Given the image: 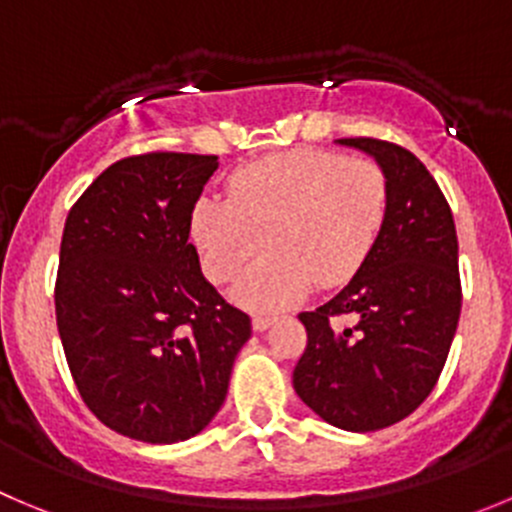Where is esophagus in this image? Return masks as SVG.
<instances>
[{"mask_svg": "<svg viewBox=\"0 0 512 512\" xmlns=\"http://www.w3.org/2000/svg\"><path fill=\"white\" fill-rule=\"evenodd\" d=\"M274 321H276V314H256L251 319L253 332H266V329H269V326L274 324Z\"/></svg>", "mask_w": 512, "mask_h": 512, "instance_id": "34e87169", "label": "esophagus"}]
</instances>
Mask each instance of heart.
<instances>
[{
    "instance_id": "heart-1",
    "label": "heart",
    "mask_w": 512,
    "mask_h": 512,
    "mask_svg": "<svg viewBox=\"0 0 512 512\" xmlns=\"http://www.w3.org/2000/svg\"><path fill=\"white\" fill-rule=\"evenodd\" d=\"M387 216V178L369 158L301 148L243 165L228 198L193 206L191 236L213 284L236 279L261 246L269 253L233 289L246 309H279L311 286L352 279Z\"/></svg>"
}]
</instances>
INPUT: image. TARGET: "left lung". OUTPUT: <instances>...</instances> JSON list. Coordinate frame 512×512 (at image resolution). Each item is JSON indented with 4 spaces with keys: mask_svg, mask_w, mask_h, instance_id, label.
<instances>
[{
    "mask_svg": "<svg viewBox=\"0 0 512 512\" xmlns=\"http://www.w3.org/2000/svg\"><path fill=\"white\" fill-rule=\"evenodd\" d=\"M387 178L377 243L334 299L301 311L306 349L294 389L324 422L374 432L405 420L435 389L460 319L457 233L437 180L417 155L377 138H342ZM358 324L337 330L334 315Z\"/></svg>",
    "mask_w": 512,
    "mask_h": 512,
    "instance_id": "8db88e82",
    "label": "left lung"
}]
</instances>
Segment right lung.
<instances>
[{
	"mask_svg": "<svg viewBox=\"0 0 512 512\" xmlns=\"http://www.w3.org/2000/svg\"><path fill=\"white\" fill-rule=\"evenodd\" d=\"M218 155L145 153L102 170L62 231L55 314L92 415L173 445L221 410L251 319L203 279L191 213Z\"/></svg>",
	"mask_w": 512,
	"mask_h": 512,
	"instance_id": "right-lung-1",
	"label": "right lung"
}]
</instances>
